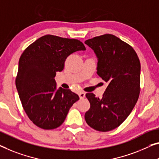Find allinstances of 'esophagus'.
Segmentation results:
<instances>
[{
    "instance_id": "34e87169",
    "label": "esophagus",
    "mask_w": 159,
    "mask_h": 159,
    "mask_svg": "<svg viewBox=\"0 0 159 159\" xmlns=\"http://www.w3.org/2000/svg\"><path fill=\"white\" fill-rule=\"evenodd\" d=\"M79 97H80V99L84 98V97H85V93H84V92H80V93H79Z\"/></svg>"
}]
</instances>
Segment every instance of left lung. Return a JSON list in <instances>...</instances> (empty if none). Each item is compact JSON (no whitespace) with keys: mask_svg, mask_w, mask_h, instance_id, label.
<instances>
[{"mask_svg":"<svg viewBox=\"0 0 159 159\" xmlns=\"http://www.w3.org/2000/svg\"><path fill=\"white\" fill-rule=\"evenodd\" d=\"M98 58L97 74L108 82L102 98L87 93L90 108L84 114L90 127L109 131L123 123L133 110L140 93L141 65L134 48L111 34L85 41Z\"/></svg>","mask_w":159,"mask_h":159,"instance_id":"obj_1","label":"left lung"}]
</instances>
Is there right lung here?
Here are the masks:
<instances>
[{
	"instance_id": "add662e5",
	"label": "right lung",
	"mask_w": 159,
	"mask_h": 159,
	"mask_svg": "<svg viewBox=\"0 0 159 159\" xmlns=\"http://www.w3.org/2000/svg\"><path fill=\"white\" fill-rule=\"evenodd\" d=\"M85 46L77 39L46 35L27 48L19 60L16 85L28 118L41 129H54L64 122L79 100L70 89H56L55 77L64 69L68 56Z\"/></svg>"
}]
</instances>
